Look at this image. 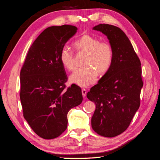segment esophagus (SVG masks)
I'll use <instances>...</instances> for the list:
<instances>
[{
	"label": "esophagus",
	"mask_w": 160,
	"mask_h": 160,
	"mask_svg": "<svg viewBox=\"0 0 160 160\" xmlns=\"http://www.w3.org/2000/svg\"><path fill=\"white\" fill-rule=\"evenodd\" d=\"M81 92H82V95H83V97L85 98L86 97V94H87V90L85 89H82Z\"/></svg>",
	"instance_id": "34e87169"
}]
</instances>
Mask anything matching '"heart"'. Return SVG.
Wrapping results in <instances>:
<instances>
[{"label": "heart", "mask_w": 160, "mask_h": 160, "mask_svg": "<svg viewBox=\"0 0 160 160\" xmlns=\"http://www.w3.org/2000/svg\"><path fill=\"white\" fill-rule=\"evenodd\" d=\"M72 47L79 53L86 54L84 68L75 69L69 76V81L81 87H88L94 83L98 73L104 75L109 71L113 61V49L109 42H101L99 38L86 34L77 38ZM61 63L65 69L74 67L75 55L68 47L61 49L59 54Z\"/></svg>", "instance_id": "obj_1"}]
</instances>
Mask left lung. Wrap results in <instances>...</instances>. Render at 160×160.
I'll list each match as a JSON object with an SVG mask.
<instances>
[{"instance_id":"8db88e82","label":"left lung","mask_w":160,"mask_h":160,"mask_svg":"<svg viewBox=\"0 0 160 160\" xmlns=\"http://www.w3.org/2000/svg\"><path fill=\"white\" fill-rule=\"evenodd\" d=\"M93 29L108 37L114 55L109 71L87 94L96 105L91 127L101 136L113 138L128 129L139 108L143 85L141 62L121 28L99 24Z\"/></svg>"}]
</instances>
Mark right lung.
Masks as SVG:
<instances>
[{
    "instance_id": "obj_1",
    "label": "right lung",
    "mask_w": 160,
    "mask_h": 160,
    "mask_svg": "<svg viewBox=\"0 0 160 160\" xmlns=\"http://www.w3.org/2000/svg\"><path fill=\"white\" fill-rule=\"evenodd\" d=\"M72 25L52 26L33 42L21 70L20 99L23 116L38 136L59 137L67 128V113L83 101L81 89L71 85L60 61L61 49L77 32Z\"/></svg>"
}]
</instances>
